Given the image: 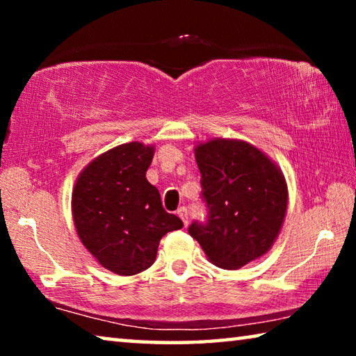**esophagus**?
I'll return each instance as SVG.
<instances>
[{
  "label": "esophagus",
  "instance_id": "esophagus-1",
  "mask_svg": "<svg viewBox=\"0 0 356 356\" xmlns=\"http://www.w3.org/2000/svg\"><path fill=\"white\" fill-rule=\"evenodd\" d=\"M177 215H179V218L182 220V222H184L185 226L188 225V212H186L185 207H180V209L177 210Z\"/></svg>",
  "mask_w": 356,
  "mask_h": 356
}]
</instances>
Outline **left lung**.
Returning <instances> with one entry per match:
<instances>
[{"instance_id": "left-lung-1", "label": "left lung", "mask_w": 356, "mask_h": 356, "mask_svg": "<svg viewBox=\"0 0 356 356\" xmlns=\"http://www.w3.org/2000/svg\"><path fill=\"white\" fill-rule=\"evenodd\" d=\"M202 196L209 207L206 225L193 222L210 262L237 270L272 250L286 218L289 191L281 168L251 143L212 138L195 146Z\"/></svg>"}]
</instances>
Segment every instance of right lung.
<instances>
[{
  "instance_id": "1",
  "label": "right lung",
  "mask_w": 356,
  "mask_h": 356,
  "mask_svg": "<svg viewBox=\"0 0 356 356\" xmlns=\"http://www.w3.org/2000/svg\"><path fill=\"white\" fill-rule=\"evenodd\" d=\"M154 154V144H120L89 161L72 190V218L81 243L102 267L120 276L147 270L161 237L184 226L147 182Z\"/></svg>"
}]
</instances>
